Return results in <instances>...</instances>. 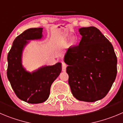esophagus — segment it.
Listing matches in <instances>:
<instances>
[{
	"label": "esophagus",
	"mask_w": 123,
	"mask_h": 123,
	"mask_svg": "<svg viewBox=\"0 0 123 123\" xmlns=\"http://www.w3.org/2000/svg\"><path fill=\"white\" fill-rule=\"evenodd\" d=\"M66 66H66V63L65 62H62V71H63V72L66 71Z\"/></svg>",
	"instance_id": "esophagus-1"
}]
</instances>
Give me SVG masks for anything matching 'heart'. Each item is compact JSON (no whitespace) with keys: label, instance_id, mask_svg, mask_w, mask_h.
Here are the masks:
<instances>
[{"label":"heart","instance_id":"1","mask_svg":"<svg viewBox=\"0 0 123 123\" xmlns=\"http://www.w3.org/2000/svg\"><path fill=\"white\" fill-rule=\"evenodd\" d=\"M75 42V40L72 39V40H71V43H72V44H74V43Z\"/></svg>","mask_w":123,"mask_h":123}]
</instances>
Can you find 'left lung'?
Returning a JSON list of instances; mask_svg holds the SVG:
<instances>
[{"instance_id":"8db88e82","label":"left lung","mask_w":123,"mask_h":123,"mask_svg":"<svg viewBox=\"0 0 123 123\" xmlns=\"http://www.w3.org/2000/svg\"><path fill=\"white\" fill-rule=\"evenodd\" d=\"M82 36L78 46L69 47L64 62L68 83L75 98L94 102L111 89L117 72V58L111 42L94 26L78 30Z\"/></svg>"}]
</instances>
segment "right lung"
Instances as JSON below:
<instances>
[{
	"instance_id": "1",
	"label": "right lung",
	"mask_w": 123,
	"mask_h": 123,
	"mask_svg": "<svg viewBox=\"0 0 123 123\" xmlns=\"http://www.w3.org/2000/svg\"><path fill=\"white\" fill-rule=\"evenodd\" d=\"M43 28H30L17 36L8 55L7 77L17 97L31 104L41 103L48 98L52 83L62 71V63L42 66L28 71L22 65L23 52L30 40H40Z\"/></svg>"
}]
</instances>
